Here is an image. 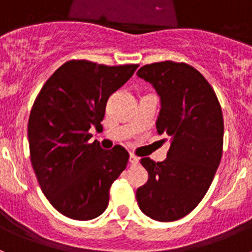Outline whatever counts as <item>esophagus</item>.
<instances>
[{"mask_svg": "<svg viewBox=\"0 0 252 252\" xmlns=\"http://www.w3.org/2000/svg\"><path fill=\"white\" fill-rule=\"evenodd\" d=\"M128 161H130V164H137V161H139V159H137L133 154H130V157H128Z\"/></svg>", "mask_w": 252, "mask_h": 252, "instance_id": "34e87169", "label": "esophagus"}]
</instances>
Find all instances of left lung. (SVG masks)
Returning a JSON list of instances; mask_svg holds the SVG:
<instances>
[{
	"instance_id": "obj_1",
	"label": "left lung",
	"mask_w": 252,
	"mask_h": 252,
	"mask_svg": "<svg viewBox=\"0 0 252 252\" xmlns=\"http://www.w3.org/2000/svg\"><path fill=\"white\" fill-rule=\"evenodd\" d=\"M137 75L153 84L160 95L157 130L170 141L164 161L140 160L149 179L137 188V203L155 221H177L203 199L220 165L221 106L211 84L189 64L171 60L146 64Z\"/></svg>"
}]
</instances>
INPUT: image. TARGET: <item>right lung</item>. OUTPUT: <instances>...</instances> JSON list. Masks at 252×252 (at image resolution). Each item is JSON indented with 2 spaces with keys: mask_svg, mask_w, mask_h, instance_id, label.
Segmentation results:
<instances>
[{
  "mask_svg": "<svg viewBox=\"0 0 252 252\" xmlns=\"http://www.w3.org/2000/svg\"><path fill=\"white\" fill-rule=\"evenodd\" d=\"M137 66L69 60L35 99L28 125L31 164L44 195L65 217L88 221L108 206L110 188L127 165L128 153L90 142V130L102 127L110 95Z\"/></svg>",
  "mask_w": 252,
  "mask_h": 252,
  "instance_id": "add662e5",
  "label": "right lung"
}]
</instances>
